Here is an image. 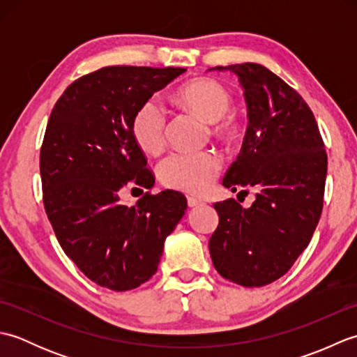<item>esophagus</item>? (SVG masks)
Masks as SVG:
<instances>
[{"mask_svg":"<svg viewBox=\"0 0 357 357\" xmlns=\"http://www.w3.org/2000/svg\"><path fill=\"white\" fill-rule=\"evenodd\" d=\"M187 204H188V207H192V208H195V207H199V206H204V202H202L201 199L192 198V196H188V198H187Z\"/></svg>","mask_w":357,"mask_h":357,"instance_id":"obj_1","label":"esophagus"}]
</instances>
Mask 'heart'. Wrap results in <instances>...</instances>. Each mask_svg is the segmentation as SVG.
I'll use <instances>...</instances> for the list:
<instances>
[{"mask_svg": "<svg viewBox=\"0 0 357 357\" xmlns=\"http://www.w3.org/2000/svg\"><path fill=\"white\" fill-rule=\"evenodd\" d=\"M176 101L207 123H216L215 132L229 136L234 132V119L229 115L233 96L221 82L199 78L185 82L174 93ZM167 110L158 98H149L136 109L132 119V136L149 155H158L165 146ZM221 159L211 151H178L167 156L158 167L161 183L185 193H204L213 184Z\"/></svg>", "mask_w": 357, "mask_h": 357, "instance_id": "obj_1", "label": "heart"}]
</instances>
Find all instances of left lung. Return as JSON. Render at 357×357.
I'll return each instance as SVG.
<instances>
[{
  "label": "left lung",
  "mask_w": 357,
  "mask_h": 357,
  "mask_svg": "<svg viewBox=\"0 0 357 357\" xmlns=\"http://www.w3.org/2000/svg\"><path fill=\"white\" fill-rule=\"evenodd\" d=\"M208 70L236 75L248 107L244 144L222 185L259 188L248 208L234 199L215 204L219 224L210 256L222 278L262 287L282 278L312 241L324 206L327 153L307 102L267 67Z\"/></svg>",
  "instance_id": "obj_1"
}]
</instances>
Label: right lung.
I'll use <instances>...</instances> for the list:
<instances>
[{"label": "right lung", "instance_id": "1", "mask_svg": "<svg viewBox=\"0 0 357 357\" xmlns=\"http://www.w3.org/2000/svg\"><path fill=\"white\" fill-rule=\"evenodd\" d=\"M185 69L112 66L84 75L53 107L40 155L45 213L64 253L95 284L127 291L155 275L165 238L187 210L183 193L119 201L128 181L155 178L132 136L136 109Z\"/></svg>", "mask_w": 357, "mask_h": 357}]
</instances>
